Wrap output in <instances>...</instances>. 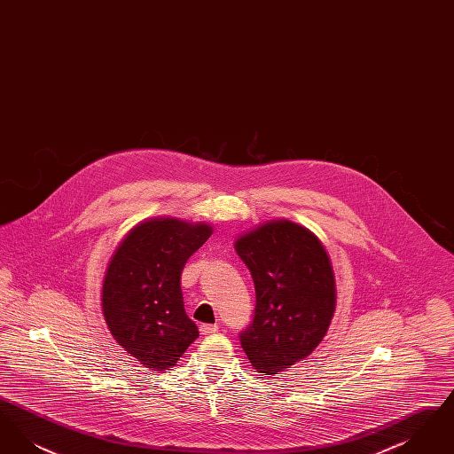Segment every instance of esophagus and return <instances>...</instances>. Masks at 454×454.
I'll use <instances>...</instances> for the list:
<instances>
[{"mask_svg":"<svg viewBox=\"0 0 454 454\" xmlns=\"http://www.w3.org/2000/svg\"><path fill=\"white\" fill-rule=\"evenodd\" d=\"M217 328H219V326H217L216 324H202L200 326H199V330H200V333H202V335H211V333H216Z\"/></svg>","mask_w":454,"mask_h":454,"instance_id":"34e87169","label":"esophagus"}]
</instances>
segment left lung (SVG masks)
Here are the masks:
<instances>
[{"label":"left lung","mask_w":454,"mask_h":454,"mask_svg":"<svg viewBox=\"0 0 454 454\" xmlns=\"http://www.w3.org/2000/svg\"><path fill=\"white\" fill-rule=\"evenodd\" d=\"M255 284V315L239 333L259 372L276 376L308 357L324 340L335 313L332 262L313 231L272 219L235 241Z\"/></svg>","instance_id":"8db88e82"}]
</instances>
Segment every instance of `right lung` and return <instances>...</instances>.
I'll return each mask as SVG.
<instances>
[{
    "label": "right lung",
    "mask_w": 454,
    "mask_h": 454,
    "mask_svg": "<svg viewBox=\"0 0 454 454\" xmlns=\"http://www.w3.org/2000/svg\"><path fill=\"white\" fill-rule=\"evenodd\" d=\"M211 235L207 223L150 217L130 228L108 260L102 313L117 344L143 366H176L199 337L184 309L180 276Z\"/></svg>",
    "instance_id": "1"
}]
</instances>
